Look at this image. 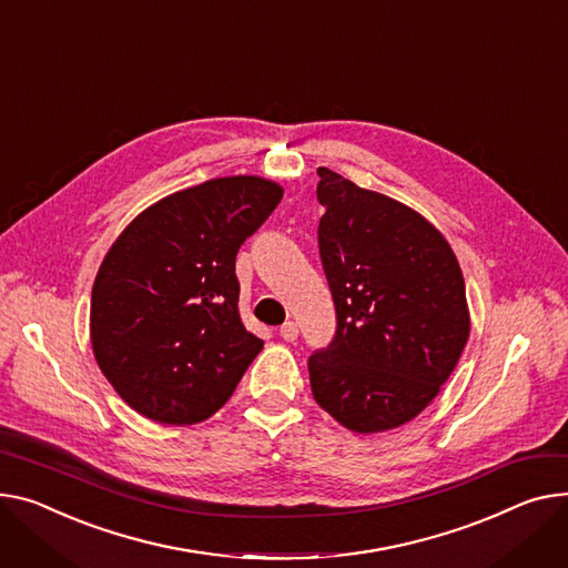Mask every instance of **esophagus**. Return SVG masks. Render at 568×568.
I'll use <instances>...</instances> for the list:
<instances>
[{
	"label": "esophagus",
	"instance_id": "esophagus-1",
	"mask_svg": "<svg viewBox=\"0 0 568 568\" xmlns=\"http://www.w3.org/2000/svg\"><path fill=\"white\" fill-rule=\"evenodd\" d=\"M278 333H281V337L285 339V343H294V339L298 337V326L294 322H285Z\"/></svg>",
	"mask_w": 568,
	"mask_h": 568
}]
</instances>
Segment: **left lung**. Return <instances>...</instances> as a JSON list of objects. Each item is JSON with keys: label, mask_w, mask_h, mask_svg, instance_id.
Wrapping results in <instances>:
<instances>
[{"label": "left lung", "mask_w": 568, "mask_h": 568, "mask_svg": "<svg viewBox=\"0 0 568 568\" xmlns=\"http://www.w3.org/2000/svg\"><path fill=\"white\" fill-rule=\"evenodd\" d=\"M317 175L337 326L308 358L313 397L356 434L395 429L427 408L468 343L464 274L423 214L326 166Z\"/></svg>", "instance_id": "obj_1"}]
</instances>
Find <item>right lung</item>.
Instances as JSON below:
<instances>
[{
    "mask_svg": "<svg viewBox=\"0 0 568 568\" xmlns=\"http://www.w3.org/2000/svg\"><path fill=\"white\" fill-rule=\"evenodd\" d=\"M283 199L257 175L214 178L143 210L106 251L91 345L136 413L194 425L235 393L262 339L240 317L235 257Z\"/></svg>",
    "mask_w": 568,
    "mask_h": 568,
    "instance_id": "right-lung-1",
    "label": "right lung"
}]
</instances>
